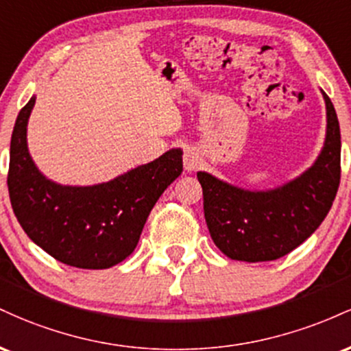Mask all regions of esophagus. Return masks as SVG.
I'll return each instance as SVG.
<instances>
[{"label": "esophagus", "instance_id": "34e87169", "mask_svg": "<svg viewBox=\"0 0 351 351\" xmlns=\"http://www.w3.org/2000/svg\"><path fill=\"white\" fill-rule=\"evenodd\" d=\"M201 156L199 153L195 150V148H188L186 152H184V156H183V163H184V168H186L188 171H196L198 168L201 167Z\"/></svg>", "mask_w": 351, "mask_h": 351}]
</instances>
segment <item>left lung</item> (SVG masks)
I'll return each mask as SVG.
<instances>
[{"instance_id":"8db88e82","label":"left lung","mask_w":351,"mask_h":351,"mask_svg":"<svg viewBox=\"0 0 351 351\" xmlns=\"http://www.w3.org/2000/svg\"><path fill=\"white\" fill-rule=\"evenodd\" d=\"M327 135L315 163L279 188L251 191L198 171L204 217L215 244L234 261L264 263L285 256L315 232L340 184V125L332 100Z\"/></svg>"}]
</instances>
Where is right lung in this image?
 <instances>
[{"instance_id": "right-lung-1", "label": "right lung", "mask_w": 351, "mask_h": 351, "mask_svg": "<svg viewBox=\"0 0 351 351\" xmlns=\"http://www.w3.org/2000/svg\"><path fill=\"white\" fill-rule=\"evenodd\" d=\"M33 95L16 119L10 147L11 206L29 239L59 263L108 269L138 244L147 217L162 193L183 171L181 148L123 173L107 183L66 186L47 180L27 150Z\"/></svg>"}]
</instances>
